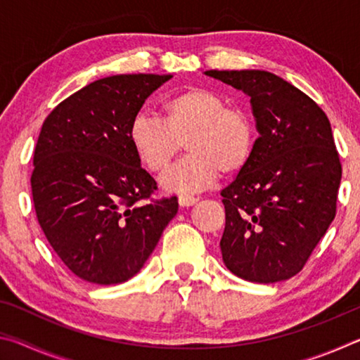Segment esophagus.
<instances>
[{"label":"esophagus","mask_w":360,"mask_h":360,"mask_svg":"<svg viewBox=\"0 0 360 360\" xmlns=\"http://www.w3.org/2000/svg\"><path fill=\"white\" fill-rule=\"evenodd\" d=\"M198 202L197 197H192V195H179V205L182 208H186V206H192Z\"/></svg>","instance_id":"esophagus-1"}]
</instances>
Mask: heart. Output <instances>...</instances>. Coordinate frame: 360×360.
Masks as SVG:
<instances>
[{"mask_svg":"<svg viewBox=\"0 0 360 360\" xmlns=\"http://www.w3.org/2000/svg\"><path fill=\"white\" fill-rule=\"evenodd\" d=\"M163 122L136 115L129 129L131 149L154 174H162L181 154L191 155L165 174L169 192L193 193L243 173L251 162L255 129L245 109L227 106L222 95L203 87H187L163 101Z\"/></svg>","mask_w":360,"mask_h":360,"instance_id":"1","label":"heart"}]
</instances>
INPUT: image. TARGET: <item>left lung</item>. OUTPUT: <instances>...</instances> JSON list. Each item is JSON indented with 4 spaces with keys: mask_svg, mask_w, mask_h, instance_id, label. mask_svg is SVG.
<instances>
[{
    "mask_svg": "<svg viewBox=\"0 0 360 360\" xmlns=\"http://www.w3.org/2000/svg\"><path fill=\"white\" fill-rule=\"evenodd\" d=\"M206 75L251 96L260 133L249 165L221 192L224 264L246 281H284L304 266L337 214L341 163L330 122L273 72Z\"/></svg>",
    "mask_w": 360,
    "mask_h": 360,
    "instance_id": "left-lung-1",
    "label": "left lung"
}]
</instances>
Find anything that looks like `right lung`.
Instances as JSON below:
<instances>
[{
	"instance_id": "add662e5",
	"label": "right lung",
	"mask_w": 360,
	"mask_h": 360,
	"mask_svg": "<svg viewBox=\"0 0 360 360\" xmlns=\"http://www.w3.org/2000/svg\"><path fill=\"white\" fill-rule=\"evenodd\" d=\"M172 76L117 75L85 85L47 115L33 155L32 195L49 245L84 281L124 283L141 270L178 198L154 200V178L129 129Z\"/></svg>"
}]
</instances>
